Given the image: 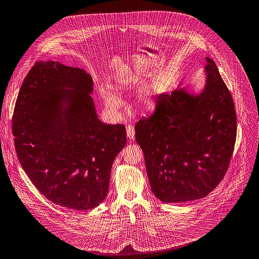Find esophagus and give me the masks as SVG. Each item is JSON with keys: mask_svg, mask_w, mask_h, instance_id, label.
<instances>
[{"mask_svg": "<svg viewBox=\"0 0 259 259\" xmlns=\"http://www.w3.org/2000/svg\"><path fill=\"white\" fill-rule=\"evenodd\" d=\"M126 133H127V137L130 139H134L135 137V130L134 127L132 125H128L126 127Z\"/></svg>", "mask_w": 259, "mask_h": 259, "instance_id": "obj_1", "label": "esophagus"}]
</instances>
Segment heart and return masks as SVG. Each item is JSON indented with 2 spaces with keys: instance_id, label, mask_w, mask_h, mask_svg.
<instances>
[{
  "instance_id": "heart-1",
  "label": "heart",
  "mask_w": 259,
  "mask_h": 259,
  "mask_svg": "<svg viewBox=\"0 0 259 259\" xmlns=\"http://www.w3.org/2000/svg\"><path fill=\"white\" fill-rule=\"evenodd\" d=\"M101 95H102V98H103V100L105 102L106 107L111 112L116 113V112H118L122 108V106H123L122 100L118 96H116L115 94L110 92L109 90H107L105 88L101 89ZM140 101L147 108L148 107H152L153 104H154V100L152 99V96H151L150 92H148V91H146V92L141 94Z\"/></svg>"
}]
</instances>
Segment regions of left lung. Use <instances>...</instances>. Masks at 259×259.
I'll return each mask as SVG.
<instances>
[{"label": "left lung", "mask_w": 259, "mask_h": 259, "mask_svg": "<svg viewBox=\"0 0 259 259\" xmlns=\"http://www.w3.org/2000/svg\"><path fill=\"white\" fill-rule=\"evenodd\" d=\"M206 87L156 97L155 110L135 126L151 191L163 203L209 195L223 180L233 154L237 119L232 96L207 57Z\"/></svg>", "instance_id": "1"}]
</instances>
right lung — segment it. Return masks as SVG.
I'll return each mask as SVG.
<instances>
[{"label":"right lung","mask_w":259,"mask_h":259,"mask_svg":"<svg viewBox=\"0 0 259 259\" xmlns=\"http://www.w3.org/2000/svg\"><path fill=\"white\" fill-rule=\"evenodd\" d=\"M92 76L57 61H37L19 91L12 130L17 156L52 203L90 210L107 197L113 161L126 144L122 124L101 122Z\"/></svg>","instance_id":"add662e5"}]
</instances>
